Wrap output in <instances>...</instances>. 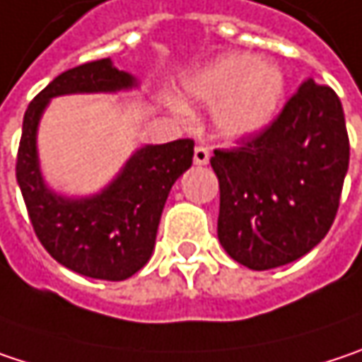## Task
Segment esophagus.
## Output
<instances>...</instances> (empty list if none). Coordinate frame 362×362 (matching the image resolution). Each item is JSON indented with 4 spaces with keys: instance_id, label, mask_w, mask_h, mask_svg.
<instances>
[{
    "instance_id": "34e87169",
    "label": "esophagus",
    "mask_w": 362,
    "mask_h": 362,
    "mask_svg": "<svg viewBox=\"0 0 362 362\" xmlns=\"http://www.w3.org/2000/svg\"><path fill=\"white\" fill-rule=\"evenodd\" d=\"M210 163V152H208V148H204V146H197L194 150V165L197 167H204V165H208Z\"/></svg>"
}]
</instances>
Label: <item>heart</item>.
I'll list each match as a JSON object with an SVG mask.
<instances>
[{
	"instance_id": "heart-1",
	"label": "heart",
	"mask_w": 362,
	"mask_h": 362,
	"mask_svg": "<svg viewBox=\"0 0 362 362\" xmlns=\"http://www.w3.org/2000/svg\"><path fill=\"white\" fill-rule=\"evenodd\" d=\"M284 76L278 65L245 53H224L194 69L181 82L185 103L214 107L212 123L220 138L245 140L266 129L278 115L284 96ZM168 98V109L187 119L189 109Z\"/></svg>"
}]
</instances>
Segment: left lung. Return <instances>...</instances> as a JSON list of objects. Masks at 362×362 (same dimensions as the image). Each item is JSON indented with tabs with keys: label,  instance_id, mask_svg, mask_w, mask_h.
I'll return each instance as SVG.
<instances>
[{
	"label": "left lung",
	"instance_id": "left-lung-1",
	"mask_svg": "<svg viewBox=\"0 0 362 362\" xmlns=\"http://www.w3.org/2000/svg\"><path fill=\"white\" fill-rule=\"evenodd\" d=\"M349 156L340 98L305 80L266 132L214 152L220 245L249 270H272L309 253L336 218Z\"/></svg>",
	"mask_w": 362,
	"mask_h": 362
}]
</instances>
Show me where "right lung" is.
<instances>
[{
  "label": "right lung",
  "instance_id": "1",
  "mask_svg": "<svg viewBox=\"0 0 362 362\" xmlns=\"http://www.w3.org/2000/svg\"><path fill=\"white\" fill-rule=\"evenodd\" d=\"M136 88H140V80L117 69L107 57L59 74L24 113L16 179L30 222L51 257L88 278L125 280L148 264L170 187L192 167L194 142L144 144L103 189L71 195L53 189L42 175L40 119L57 96L117 94Z\"/></svg>",
  "mask_w": 362,
  "mask_h": 362
}]
</instances>
